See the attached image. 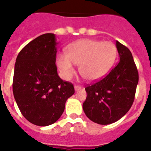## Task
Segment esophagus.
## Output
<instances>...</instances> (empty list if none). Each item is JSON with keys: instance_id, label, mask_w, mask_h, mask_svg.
<instances>
[{"instance_id": "esophagus-1", "label": "esophagus", "mask_w": 151, "mask_h": 151, "mask_svg": "<svg viewBox=\"0 0 151 151\" xmlns=\"http://www.w3.org/2000/svg\"><path fill=\"white\" fill-rule=\"evenodd\" d=\"M74 88H75V91H78L82 88V86H80V85H75Z\"/></svg>"}]
</instances>
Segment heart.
Segmentation results:
<instances>
[{
    "mask_svg": "<svg viewBox=\"0 0 151 151\" xmlns=\"http://www.w3.org/2000/svg\"><path fill=\"white\" fill-rule=\"evenodd\" d=\"M116 57V47L110 41L85 38L68 45L66 55H57V64L65 79L74 74V64L78 66L80 75L86 81L94 82L107 74Z\"/></svg>",
    "mask_w": 151,
    "mask_h": 151,
    "instance_id": "1",
    "label": "heart"
}]
</instances>
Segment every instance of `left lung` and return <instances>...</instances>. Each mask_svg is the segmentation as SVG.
I'll list each match as a JSON object with an SVG mask.
<instances>
[{
    "label": "left lung",
    "mask_w": 151,
    "mask_h": 151,
    "mask_svg": "<svg viewBox=\"0 0 151 151\" xmlns=\"http://www.w3.org/2000/svg\"><path fill=\"white\" fill-rule=\"evenodd\" d=\"M119 57L116 66L104 78L87 86L82 107L88 118L109 125L125 116L132 105L138 83V69L128 47L116 41Z\"/></svg>",
    "instance_id": "obj_1"
}]
</instances>
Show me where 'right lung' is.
<instances>
[{"label":"right lung","mask_w":151,"mask_h":151,"mask_svg":"<svg viewBox=\"0 0 151 151\" xmlns=\"http://www.w3.org/2000/svg\"><path fill=\"white\" fill-rule=\"evenodd\" d=\"M57 44L54 34L41 35L24 47L16 60L14 98L22 116L38 126L57 122L75 93L73 84L57 74Z\"/></svg>","instance_id":"obj_1"}]
</instances>
